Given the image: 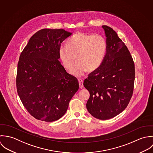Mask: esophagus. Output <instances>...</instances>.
<instances>
[{
  "instance_id": "1",
  "label": "esophagus",
  "mask_w": 153,
  "mask_h": 153,
  "mask_svg": "<svg viewBox=\"0 0 153 153\" xmlns=\"http://www.w3.org/2000/svg\"><path fill=\"white\" fill-rule=\"evenodd\" d=\"M78 80H79V87H80V89L83 88V80L82 79H79Z\"/></svg>"
}]
</instances>
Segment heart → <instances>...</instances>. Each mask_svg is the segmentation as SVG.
<instances>
[{
    "mask_svg": "<svg viewBox=\"0 0 153 153\" xmlns=\"http://www.w3.org/2000/svg\"><path fill=\"white\" fill-rule=\"evenodd\" d=\"M106 50L107 42L103 35L79 32L68 39L67 45H61L59 55L67 70L72 68L77 59L78 62L71 70L70 73L81 77L88 70L94 71L100 66Z\"/></svg>",
    "mask_w": 153,
    "mask_h": 153,
    "instance_id": "b5f03b06",
    "label": "heart"
}]
</instances>
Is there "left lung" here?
Listing matches in <instances>:
<instances>
[{
	"label": "left lung",
	"instance_id": "1",
	"mask_svg": "<svg viewBox=\"0 0 153 153\" xmlns=\"http://www.w3.org/2000/svg\"><path fill=\"white\" fill-rule=\"evenodd\" d=\"M107 50L100 66L84 81L90 93L86 108L92 116L106 120L112 118L126 108L132 97L135 66L131 54L117 32L103 25Z\"/></svg>",
	"mask_w": 153,
	"mask_h": 153
}]
</instances>
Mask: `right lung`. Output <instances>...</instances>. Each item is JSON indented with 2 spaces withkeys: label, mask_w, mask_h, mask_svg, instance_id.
<instances>
[{
  "label": "right lung",
  "mask_w": 153,
  "mask_h": 153,
  "mask_svg": "<svg viewBox=\"0 0 153 153\" xmlns=\"http://www.w3.org/2000/svg\"><path fill=\"white\" fill-rule=\"evenodd\" d=\"M72 33L42 29L34 33L18 64L16 89L24 107L38 120L53 122L66 112L78 91L77 79L59 61L61 44Z\"/></svg>",
  "instance_id": "add662e5"
}]
</instances>
